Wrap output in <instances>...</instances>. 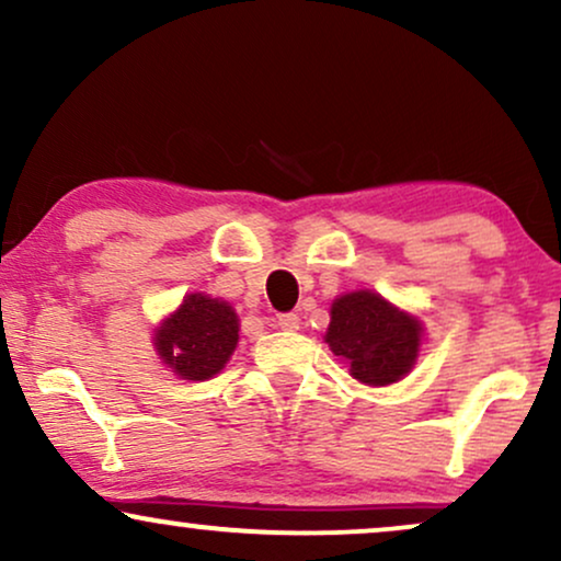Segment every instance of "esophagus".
Masks as SVG:
<instances>
[{
  "label": "esophagus",
  "instance_id": "esophagus-1",
  "mask_svg": "<svg viewBox=\"0 0 561 561\" xmlns=\"http://www.w3.org/2000/svg\"><path fill=\"white\" fill-rule=\"evenodd\" d=\"M276 329H282V331H297L300 329V318H297V313H282V316H276Z\"/></svg>",
  "mask_w": 561,
  "mask_h": 561
}]
</instances>
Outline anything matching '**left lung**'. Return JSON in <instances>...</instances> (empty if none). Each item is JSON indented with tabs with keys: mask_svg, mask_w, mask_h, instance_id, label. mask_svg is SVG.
I'll return each mask as SVG.
<instances>
[{
	"mask_svg": "<svg viewBox=\"0 0 561 561\" xmlns=\"http://www.w3.org/2000/svg\"><path fill=\"white\" fill-rule=\"evenodd\" d=\"M422 323L373 289L336 297L325 344L367 386H391L411 373L422 344Z\"/></svg>",
	"mask_w": 561,
	"mask_h": 561,
	"instance_id": "left-lung-1",
	"label": "left lung"
}]
</instances>
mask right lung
I'll return each mask as SVG.
<instances>
[{
	"label": "right lung",
	"instance_id": "right-lung-1",
	"mask_svg": "<svg viewBox=\"0 0 561 561\" xmlns=\"http://www.w3.org/2000/svg\"><path fill=\"white\" fill-rule=\"evenodd\" d=\"M238 313L230 302L194 293L154 329V350L183 380H209L238 346Z\"/></svg>",
	"mask_w": 561,
	"mask_h": 561
}]
</instances>
